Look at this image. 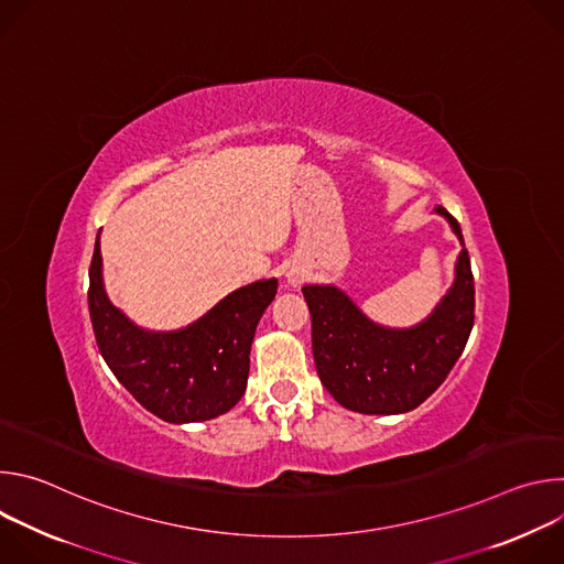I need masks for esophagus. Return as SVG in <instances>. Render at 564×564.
Wrapping results in <instances>:
<instances>
[{
  "label": "esophagus",
  "instance_id": "1",
  "mask_svg": "<svg viewBox=\"0 0 564 564\" xmlns=\"http://www.w3.org/2000/svg\"><path fill=\"white\" fill-rule=\"evenodd\" d=\"M288 283L292 285V288H296V285H301L303 283V279H305V270H301V268H292V270H288Z\"/></svg>",
  "mask_w": 564,
  "mask_h": 564
}]
</instances>
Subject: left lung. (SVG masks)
<instances>
[{"label": "left lung", "mask_w": 564, "mask_h": 564, "mask_svg": "<svg viewBox=\"0 0 564 564\" xmlns=\"http://www.w3.org/2000/svg\"><path fill=\"white\" fill-rule=\"evenodd\" d=\"M462 243L455 281L413 328L370 321L335 285H303L312 316V352L321 383L348 411L397 415L417 409L459 359L475 318V285L459 223L435 207Z\"/></svg>", "instance_id": "obj_1"}]
</instances>
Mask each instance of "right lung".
Here are the masks:
<instances>
[{"label":"right lung","mask_w":564,"mask_h":564,"mask_svg":"<svg viewBox=\"0 0 564 564\" xmlns=\"http://www.w3.org/2000/svg\"><path fill=\"white\" fill-rule=\"evenodd\" d=\"M276 279L254 281L172 333L138 328L107 296L100 231L89 268V314L102 359L135 401L172 424L205 422L236 406L250 375V348Z\"/></svg>","instance_id":"right-lung-1"}]
</instances>
